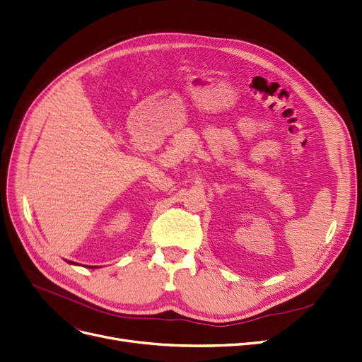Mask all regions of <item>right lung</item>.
<instances>
[{
  "label": "right lung",
  "instance_id": "add662e5",
  "mask_svg": "<svg viewBox=\"0 0 362 362\" xmlns=\"http://www.w3.org/2000/svg\"><path fill=\"white\" fill-rule=\"evenodd\" d=\"M71 263H72V262H71Z\"/></svg>",
  "mask_w": 362,
  "mask_h": 362
}]
</instances>
